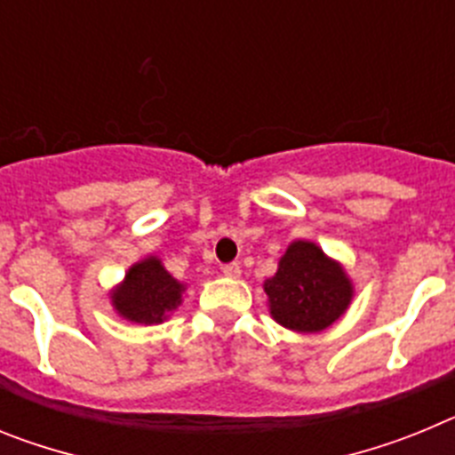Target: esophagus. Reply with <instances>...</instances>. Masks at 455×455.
Here are the masks:
<instances>
[{
  "label": "esophagus",
  "instance_id": "obj_1",
  "mask_svg": "<svg viewBox=\"0 0 455 455\" xmlns=\"http://www.w3.org/2000/svg\"><path fill=\"white\" fill-rule=\"evenodd\" d=\"M223 273L228 277H239L241 275V267L236 262H230V264H225L223 267Z\"/></svg>",
  "mask_w": 455,
  "mask_h": 455
}]
</instances>
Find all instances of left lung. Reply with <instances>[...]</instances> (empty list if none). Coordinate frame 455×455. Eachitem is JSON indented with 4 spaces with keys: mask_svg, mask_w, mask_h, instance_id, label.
Returning a JSON list of instances; mask_svg holds the SVG:
<instances>
[{
    "mask_svg": "<svg viewBox=\"0 0 455 455\" xmlns=\"http://www.w3.org/2000/svg\"><path fill=\"white\" fill-rule=\"evenodd\" d=\"M264 291L273 319L296 332L325 331L353 299L347 271L312 241H293Z\"/></svg>",
    "mask_w": 455,
    "mask_h": 455,
    "instance_id": "obj_1",
    "label": "left lung"
}]
</instances>
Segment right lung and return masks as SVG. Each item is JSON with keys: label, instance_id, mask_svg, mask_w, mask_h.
<instances>
[{"label": "right lung", "instance_id": "right-lung-1", "mask_svg": "<svg viewBox=\"0 0 455 455\" xmlns=\"http://www.w3.org/2000/svg\"><path fill=\"white\" fill-rule=\"evenodd\" d=\"M182 291L184 284L164 268L162 259L146 257L127 271L111 293V303L123 319L152 325L162 323L182 303Z\"/></svg>", "mask_w": 455, "mask_h": 455}]
</instances>
